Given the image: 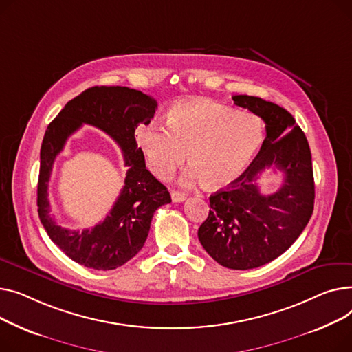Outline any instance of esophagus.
Here are the masks:
<instances>
[{"instance_id":"esophagus-1","label":"esophagus","mask_w":352,"mask_h":352,"mask_svg":"<svg viewBox=\"0 0 352 352\" xmlns=\"http://www.w3.org/2000/svg\"><path fill=\"white\" fill-rule=\"evenodd\" d=\"M170 195H172V200H173L175 203H180V201L186 200V195H184V193H180V192L173 190Z\"/></svg>"}]
</instances>
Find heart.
Masks as SVG:
<instances>
[{
    "label": "heart",
    "mask_w": 352,
    "mask_h": 352,
    "mask_svg": "<svg viewBox=\"0 0 352 352\" xmlns=\"http://www.w3.org/2000/svg\"><path fill=\"white\" fill-rule=\"evenodd\" d=\"M136 135L155 176L169 179L189 152L193 166L184 173L183 183L206 180L214 189L236 182L247 170L264 139L258 118L233 112L208 98L176 103L168 125L152 123L139 128Z\"/></svg>",
    "instance_id": "1"
}]
</instances>
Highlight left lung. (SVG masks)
I'll use <instances>...</instances> for the list:
<instances>
[{
    "mask_svg": "<svg viewBox=\"0 0 352 352\" xmlns=\"http://www.w3.org/2000/svg\"><path fill=\"white\" fill-rule=\"evenodd\" d=\"M233 100L265 122V139L247 170L210 196L212 210L197 236L219 264L249 270L281 256L302 233L314 210V175L307 138L290 112L257 96ZM268 167L285 179L277 192L263 195L255 180Z\"/></svg>",
    "mask_w": 352,
    "mask_h": 352,
    "instance_id": "left-lung-1",
    "label": "left lung"
}]
</instances>
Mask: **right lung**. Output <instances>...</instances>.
I'll return each mask as SVG.
<instances>
[{
	"mask_svg": "<svg viewBox=\"0 0 352 352\" xmlns=\"http://www.w3.org/2000/svg\"><path fill=\"white\" fill-rule=\"evenodd\" d=\"M157 102L126 87H92L71 99L50 123L41 146L36 190L38 216L50 239L71 260L94 270H113L135 257L146 241L153 213L172 201L168 189L146 169L135 139L139 123L149 125ZM84 122L109 134L129 168L126 184L106 220L92 230L68 231L49 212L47 183L54 157Z\"/></svg>",
	"mask_w": 352,
	"mask_h": 352,
	"instance_id": "obj_1",
	"label": "right lung"
}]
</instances>
